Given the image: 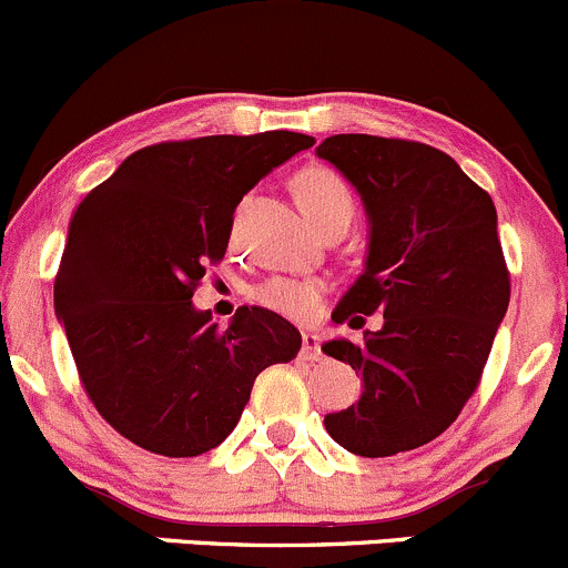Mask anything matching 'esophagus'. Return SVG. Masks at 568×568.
I'll return each mask as SVG.
<instances>
[{"label": "esophagus", "instance_id": "34e87169", "mask_svg": "<svg viewBox=\"0 0 568 568\" xmlns=\"http://www.w3.org/2000/svg\"><path fill=\"white\" fill-rule=\"evenodd\" d=\"M303 358H308V361H320L323 358V349H320V336L317 333H312V331H306L303 333Z\"/></svg>", "mask_w": 568, "mask_h": 568}]
</instances>
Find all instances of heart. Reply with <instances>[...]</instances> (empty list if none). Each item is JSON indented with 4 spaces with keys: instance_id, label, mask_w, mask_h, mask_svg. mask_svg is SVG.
Instances as JSON below:
<instances>
[{
    "instance_id": "heart-1",
    "label": "heart",
    "mask_w": 568,
    "mask_h": 568,
    "mask_svg": "<svg viewBox=\"0 0 568 568\" xmlns=\"http://www.w3.org/2000/svg\"><path fill=\"white\" fill-rule=\"evenodd\" d=\"M295 194L301 210L308 215L314 226H323L327 221H353L355 199L349 185L338 172L327 166L303 169L295 178ZM323 284L314 278H290L273 276L260 286H254V301L286 317H308L320 306Z\"/></svg>"
}]
</instances>
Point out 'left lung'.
<instances>
[{"label":"left lung","instance_id":"8db88e82","mask_svg":"<svg viewBox=\"0 0 568 568\" xmlns=\"http://www.w3.org/2000/svg\"><path fill=\"white\" fill-rule=\"evenodd\" d=\"M331 161L369 219L364 273L333 308V323L379 331L331 338L323 353L349 364L364 390L325 429L358 457H394L435 440L476 394L506 317L508 267L493 199L443 150L407 139L338 133Z\"/></svg>","mask_w":568,"mask_h":568}]
</instances>
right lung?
Returning a JSON list of instances; mask_svg holds the SVG:
<instances>
[{
	"instance_id": "obj_1",
	"label": "right lung",
	"mask_w": 568,
	"mask_h": 568,
	"mask_svg": "<svg viewBox=\"0 0 568 568\" xmlns=\"http://www.w3.org/2000/svg\"><path fill=\"white\" fill-rule=\"evenodd\" d=\"M312 144L292 131L161 142L128 155L75 207L57 317L95 410L144 452L221 446L256 374L301 349L276 312L241 306L221 327L191 297L207 262L224 260L241 199Z\"/></svg>"
}]
</instances>
